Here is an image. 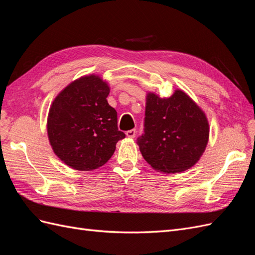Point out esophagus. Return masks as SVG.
I'll list each match as a JSON object with an SVG mask.
<instances>
[{
	"label": "esophagus",
	"instance_id": "1",
	"mask_svg": "<svg viewBox=\"0 0 255 255\" xmlns=\"http://www.w3.org/2000/svg\"><path fill=\"white\" fill-rule=\"evenodd\" d=\"M136 132H137V130L134 128V129L128 130V132H127L126 134H127V136H128V138H134V137L136 136Z\"/></svg>",
	"mask_w": 255,
	"mask_h": 255
}]
</instances>
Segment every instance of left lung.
I'll return each mask as SVG.
<instances>
[{
    "label": "left lung",
    "instance_id": "1",
    "mask_svg": "<svg viewBox=\"0 0 255 255\" xmlns=\"http://www.w3.org/2000/svg\"><path fill=\"white\" fill-rule=\"evenodd\" d=\"M210 136L204 112L184 91L169 98L148 92L144 133L137 143L146 163L163 173L183 172L202 156Z\"/></svg>",
    "mask_w": 255,
    "mask_h": 255
}]
</instances>
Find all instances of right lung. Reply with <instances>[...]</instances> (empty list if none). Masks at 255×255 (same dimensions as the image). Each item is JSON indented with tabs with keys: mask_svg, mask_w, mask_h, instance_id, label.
Wrapping results in <instances>:
<instances>
[{
	"mask_svg": "<svg viewBox=\"0 0 255 255\" xmlns=\"http://www.w3.org/2000/svg\"><path fill=\"white\" fill-rule=\"evenodd\" d=\"M109 84L90 74L73 81L54 99L48 116V137L54 153L75 170L90 171L106 164L116 143L117 112L107 102Z\"/></svg>",
	"mask_w": 255,
	"mask_h": 255,
	"instance_id": "right-lung-1",
	"label": "right lung"
}]
</instances>
